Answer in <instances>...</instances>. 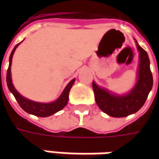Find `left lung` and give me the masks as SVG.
I'll return each instance as SVG.
<instances>
[{"instance_id":"8db88e82","label":"left lung","mask_w":159,"mask_h":159,"mask_svg":"<svg viewBox=\"0 0 159 159\" xmlns=\"http://www.w3.org/2000/svg\"><path fill=\"white\" fill-rule=\"evenodd\" d=\"M139 52V66L136 83L129 93L117 94L107 89L98 86L93 82V89L98 107L105 113L113 117H124L135 113L146 102L153 84L150 70V60L147 52L135 39Z\"/></svg>"}]
</instances>
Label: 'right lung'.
<instances>
[{
  "label": "right lung",
  "mask_w": 159,
  "mask_h": 159,
  "mask_svg": "<svg viewBox=\"0 0 159 159\" xmlns=\"http://www.w3.org/2000/svg\"><path fill=\"white\" fill-rule=\"evenodd\" d=\"M20 43L17 44L14 47V48L12 49V52L10 54V57H9V66L8 69H7V87H8V89L13 94V96L15 97L16 100L18 101V103L20 106V107L25 111H26V112H28L30 114L35 115V116H37V117H49V116H51L52 114L58 112L59 111L62 110L63 108L67 105L68 100H69L70 90L71 89L73 83H75V78L71 80L67 84V86L65 88V89L63 90V92L60 94V96L56 100L52 101V102H49V103L36 102V101L29 100V99H27L25 97L22 96L15 89V88L13 86L12 81V75H11V66H12V56H13V53L15 52L16 48H18V46Z\"/></svg>",
  "instance_id": "obj_1"
}]
</instances>
